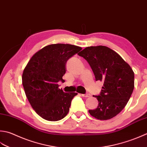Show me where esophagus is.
<instances>
[{
	"label": "esophagus",
	"instance_id": "1",
	"mask_svg": "<svg viewBox=\"0 0 147 147\" xmlns=\"http://www.w3.org/2000/svg\"><path fill=\"white\" fill-rule=\"evenodd\" d=\"M82 96L84 97H90V94H82Z\"/></svg>",
	"mask_w": 147,
	"mask_h": 147
}]
</instances>
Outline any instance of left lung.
Returning a JSON list of instances; mask_svg holds the SVG:
<instances>
[{
    "label": "left lung",
    "mask_w": 147,
    "mask_h": 147,
    "mask_svg": "<svg viewBox=\"0 0 147 147\" xmlns=\"http://www.w3.org/2000/svg\"><path fill=\"white\" fill-rule=\"evenodd\" d=\"M78 55L84 58L96 78L104 82L99 96H94L99 105L89 113L100 120L111 119L127 105L134 87V73L119 54L105 46L85 48Z\"/></svg>",
    "instance_id": "1"
}]
</instances>
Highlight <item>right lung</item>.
Returning a JSON list of instances; mask_svg holds the SVG:
<instances>
[{
	"mask_svg": "<svg viewBox=\"0 0 147 147\" xmlns=\"http://www.w3.org/2000/svg\"><path fill=\"white\" fill-rule=\"evenodd\" d=\"M69 44L46 46L31 57L22 74V84L32 107L48 121H58L67 115L71 100L78 94L64 92L59 81L66 72L67 60L82 50Z\"/></svg>",
	"mask_w": 147,
	"mask_h": 147,
	"instance_id": "add662e5",
	"label": "right lung"
}]
</instances>
